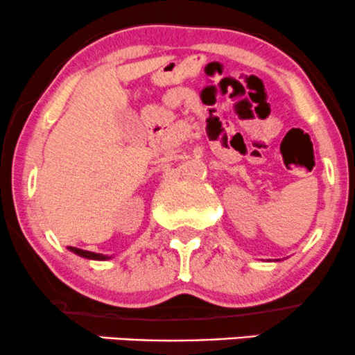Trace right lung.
Returning a JSON list of instances; mask_svg holds the SVG:
<instances>
[{"label":"right lung","instance_id":"1","mask_svg":"<svg viewBox=\"0 0 355 355\" xmlns=\"http://www.w3.org/2000/svg\"><path fill=\"white\" fill-rule=\"evenodd\" d=\"M68 248H70L73 254L85 257V259H89V260H108L110 259L108 255L95 254V252H88V250H81V248H76V247H68Z\"/></svg>","mask_w":355,"mask_h":355}]
</instances>
